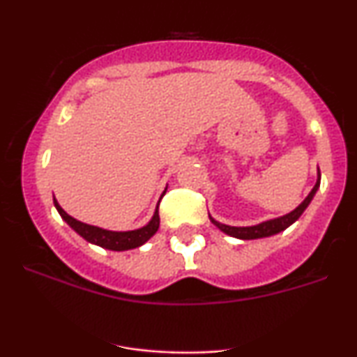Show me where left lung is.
I'll return each mask as SVG.
<instances>
[{
  "label": "left lung",
  "instance_id": "obj_1",
  "mask_svg": "<svg viewBox=\"0 0 357 357\" xmlns=\"http://www.w3.org/2000/svg\"><path fill=\"white\" fill-rule=\"evenodd\" d=\"M319 186H321V171H319L317 167V181H315V186L312 188V191L307 195L304 202L298 204L296 210L287 213L284 216H278V218L261 221V223L253 225V227H230V225L220 223V221H216L213 216H210V220L211 223L215 225V227H218L221 231L240 240H257V238H265V236L277 235V233L284 231L285 228H289L290 225L296 223V221L301 218L302 213L305 211V208L309 206L310 202H312V198L315 196V192H317Z\"/></svg>",
  "mask_w": 357,
  "mask_h": 357
}]
</instances>
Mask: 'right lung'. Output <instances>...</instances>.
<instances>
[{"instance_id":"add662e5","label":"right lung","mask_w":357,"mask_h":357,"mask_svg":"<svg viewBox=\"0 0 357 357\" xmlns=\"http://www.w3.org/2000/svg\"><path fill=\"white\" fill-rule=\"evenodd\" d=\"M166 190L162 191L161 198L165 196ZM161 198H159V202H161ZM53 204H55L56 211L60 213V216L63 218V221H67L68 227H70L73 231L79 233L82 238L87 240L89 243L99 245V247H102V248L112 250V252H124V250H132V248L141 247V245H144L146 241L149 240L159 228V211H158L159 203H158V206H155V211H154L153 218H151L149 223L144 225L142 228H137V230H130V231L104 230V228L82 223V221L75 220L73 216L68 215L67 211H63V208H61L59 202H56L55 196H53Z\"/></svg>"}]
</instances>
